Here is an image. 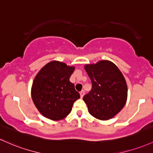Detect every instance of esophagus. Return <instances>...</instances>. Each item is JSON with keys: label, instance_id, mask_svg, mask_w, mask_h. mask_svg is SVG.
I'll return each mask as SVG.
<instances>
[{"label": "esophagus", "instance_id": "esophagus-1", "mask_svg": "<svg viewBox=\"0 0 153 153\" xmlns=\"http://www.w3.org/2000/svg\"><path fill=\"white\" fill-rule=\"evenodd\" d=\"M84 94H85V91L83 90H82L80 92V97H81V98H83V97L84 96Z\"/></svg>", "mask_w": 153, "mask_h": 153}]
</instances>
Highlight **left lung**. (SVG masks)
<instances>
[{"label":"left lung","mask_w":153,"mask_h":153,"mask_svg":"<svg viewBox=\"0 0 153 153\" xmlns=\"http://www.w3.org/2000/svg\"><path fill=\"white\" fill-rule=\"evenodd\" d=\"M91 90L83 97L92 116L100 120L112 118L123 109L127 100L126 82L114 63L107 60L86 65Z\"/></svg>","instance_id":"left-lung-1"}]
</instances>
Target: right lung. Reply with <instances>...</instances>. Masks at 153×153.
Here are the masks:
<instances>
[{"mask_svg":"<svg viewBox=\"0 0 153 153\" xmlns=\"http://www.w3.org/2000/svg\"><path fill=\"white\" fill-rule=\"evenodd\" d=\"M74 70V67L53 61L37 74L32 86V99L44 117L53 120L65 118L80 98L75 85L70 81Z\"/></svg>","mask_w":153,"mask_h":153,"instance_id":"right-lung-1","label":"right lung"}]
</instances>
